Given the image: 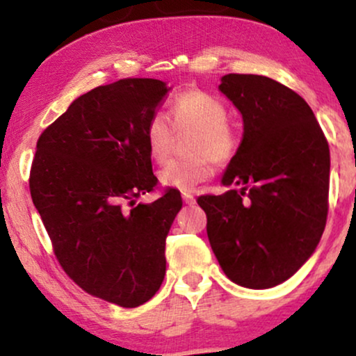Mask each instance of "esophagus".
<instances>
[{
	"instance_id": "1",
	"label": "esophagus",
	"mask_w": 356,
	"mask_h": 356,
	"mask_svg": "<svg viewBox=\"0 0 356 356\" xmlns=\"http://www.w3.org/2000/svg\"><path fill=\"white\" fill-rule=\"evenodd\" d=\"M182 201L186 202V204H194L195 199H194V195L189 194V192H184V194H182Z\"/></svg>"
}]
</instances>
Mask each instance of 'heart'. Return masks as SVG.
<instances>
[{"mask_svg":"<svg viewBox=\"0 0 356 356\" xmlns=\"http://www.w3.org/2000/svg\"><path fill=\"white\" fill-rule=\"evenodd\" d=\"M226 105L211 93L192 90L175 97L169 107V118L162 113L150 117L145 127V144L155 162L169 157L174 130H195L187 161H170L159 172L164 187L191 192L195 186L207 181L212 174V161L226 164L238 150V136L227 125Z\"/></svg>","mask_w":356,"mask_h":356,"instance_id":"b5f03b06","label":"heart"}]
</instances>
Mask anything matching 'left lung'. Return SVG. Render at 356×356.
Returning <instances> with one entry per match:
<instances>
[{"label":"left lung","mask_w":356,"mask_h":356,"mask_svg":"<svg viewBox=\"0 0 356 356\" xmlns=\"http://www.w3.org/2000/svg\"><path fill=\"white\" fill-rule=\"evenodd\" d=\"M219 92L243 115V140L220 179L229 191L197 204L224 275L268 289L303 266L325 231L328 142L309 105L280 81L229 73Z\"/></svg>","instance_id":"obj_1"}]
</instances>
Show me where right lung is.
<instances>
[{"label": "right lung", "instance_id": "obj_1", "mask_svg": "<svg viewBox=\"0 0 356 356\" xmlns=\"http://www.w3.org/2000/svg\"><path fill=\"white\" fill-rule=\"evenodd\" d=\"M165 81L125 79L73 100L40 136L31 199L61 268L80 288L122 308L149 301L165 276V238L182 199L157 184L145 127L169 92Z\"/></svg>", "mask_w": 356, "mask_h": 356}]
</instances>
